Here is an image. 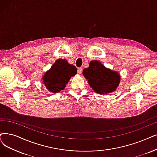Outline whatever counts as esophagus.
<instances>
[{
    "instance_id": "obj_1",
    "label": "esophagus",
    "mask_w": 157,
    "mask_h": 157,
    "mask_svg": "<svg viewBox=\"0 0 157 157\" xmlns=\"http://www.w3.org/2000/svg\"><path fill=\"white\" fill-rule=\"evenodd\" d=\"M77 72L79 75H81V73H82V67H78Z\"/></svg>"
}]
</instances>
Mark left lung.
<instances>
[{
  "label": "left lung",
  "instance_id": "left-lung-1",
  "mask_svg": "<svg viewBox=\"0 0 157 157\" xmlns=\"http://www.w3.org/2000/svg\"><path fill=\"white\" fill-rule=\"evenodd\" d=\"M82 74L93 90L100 95L115 91L120 84L118 73L106 68L98 60L91 61Z\"/></svg>",
  "mask_w": 157,
  "mask_h": 157
}]
</instances>
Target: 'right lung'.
<instances>
[{
	"instance_id": "add662e5",
	"label": "right lung",
	"mask_w": 157,
	"mask_h": 157,
	"mask_svg": "<svg viewBox=\"0 0 157 157\" xmlns=\"http://www.w3.org/2000/svg\"><path fill=\"white\" fill-rule=\"evenodd\" d=\"M77 73V69L70 64L66 59H59L42 77L46 88L52 93H59L64 90L71 77Z\"/></svg>"
}]
</instances>
